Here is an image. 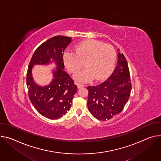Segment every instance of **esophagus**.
<instances>
[{
    "label": "esophagus",
    "mask_w": 161,
    "mask_h": 161,
    "mask_svg": "<svg viewBox=\"0 0 161 161\" xmlns=\"http://www.w3.org/2000/svg\"><path fill=\"white\" fill-rule=\"evenodd\" d=\"M77 86H78V89H81V88H83V87L85 86V85L83 84V83H78Z\"/></svg>",
    "instance_id": "obj_1"
}]
</instances>
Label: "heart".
Instances as JSON below:
<instances>
[{
	"instance_id": "heart-1",
	"label": "heart",
	"mask_w": 161,
	"mask_h": 161,
	"mask_svg": "<svg viewBox=\"0 0 161 161\" xmlns=\"http://www.w3.org/2000/svg\"><path fill=\"white\" fill-rule=\"evenodd\" d=\"M116 58L115 49L94 40L84 41L76 47L74 52L64 54V62L67 70L76 74L83 67L86 69L75 76L76 81H88L94 78L101 80L107 77L114 69Z\"/></svg>"
}]
</instances>
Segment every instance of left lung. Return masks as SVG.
<instances>
[{
	"label": "left lung",
	"mask_w": 161,
	"mask_h": 161,
	"mask_svg": "<svg viewBox=\"0 0 161 161\" xmlns=\"http://www.w3.org/2000/svg\"><path fill=\"white\" fill-rule=\"evenodd\" d=\"M118 64L106 81L86 87L89 91L87 106L98 120H108L119 114L130 96L131 83L128 63L122 53H118Z\"/></svg>",
	"instance_id": "1"
}]
</instances>
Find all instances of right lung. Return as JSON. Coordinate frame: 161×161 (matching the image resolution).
<instances>
[{
  "label": "right lung",
  "instance_id": "obj_1",
  "mask_svg": "<svg viewBox=\"0 0 161 161\" xmlns=\"http://www.w3.org/2000/svg\"><path fill=\"white\" fill-rule=\"evenodd\" d=\"M71 42V38L64 36L47 40L36 49L28 66L26 83L29 97L36 110L50 119L60 118L67 112L78 90L74 81L63 70L64 52ZM52 61L57 65L52 81L44 87L37 85L32 76L34 65L47 64Z\"/></svg>",
  "mask_w": 161,
  "mask_h": 161
}]
</instances>
